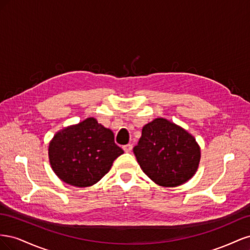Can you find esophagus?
I'll list each match as a JSON object with an SVG mask.
<instances>
[{
	"label": "esophagus",
	"instance_id": "34e87169",
	"mask_svg": "<svg viewBox=\"0 0 250 250\" xmlns=\"http://www.w3.org/2000/svg\"><path fill=\"white\" fill-rule=\"evenodd\" d=\"M123 150L125 151V152H130V151L132 150V145L131 144H127V145H124Z\"/></svg>",
	"mask_w": 250,
	"mask_h": 250
}]
</instances>
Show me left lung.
<instances>
[{"instance_id": "obj_1", "label": "left lung", "mask_w": 250, "mask_h": 250, "mask_svg": "<svg viewBox=\"0 0 250 250\" xmlns=\"http://www.w3.org/2000/svg\"><path fill=\"white\" fill-rule=\"evenodd\" d=\"M133 153L144 173L163 187L185 184L194 176L200 161L193 135L163 118L143 127Z\"/></svg>"}]
</instances>
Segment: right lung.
<instances>
[{"mask_svg":"<svg viewBox=\"0 0 250 250\" xmlns=\"http://www.w3.org/2000/svg\"><path fill=\"white\" fill-rule=\"evenodd\" d=\"M123 153L112 131L94 118L57 132L49 145L53 171L64 183L79 188L98 183Z\"/></svg>","mask_w":250,"mask_h":250,"instance_id":"obj_1","label":"right lung"}]
</instances>
